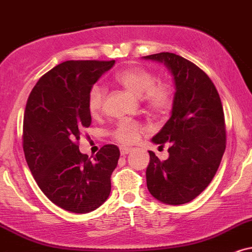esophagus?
Returning <instances> with one entry per match:
<instances>
[{
  "label": "esophagus",
  "instance_id": "1",
  "mask_svg": "<svg viewBox=\"0 0 252 252\" xmlns=\"http://www.w3.org/2000/svg\"><path fill=\"white\" fill-rule=\"evenodd\" d=\"M120 151H121V156H126V155H128L130 151H131V149H130V148H126V147H121Z\"/></svg>",
  "mask_w": 252,
  "mask_h": 252
}]
</instances>
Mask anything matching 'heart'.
Instances as JSON below:
<instances>
[{
	"label": "heart",
	"instance_id": "1",
	"mask_svg": "<svg viewBox=\"0 0 252 252\" xmlns=\"http://www.w3.org/2000/svg\"><path fill=\"white\" fill-rule=\"evenodd\" d=\"M117 83L134 95L141 97L148 109L155 113H164L170 108L174 90L169 82H156L155 75L139 65H131L122 69L115 75ZM105 99V89L102 86H94L88 96V108L90 114L96 116L102 111ZM142 128L132 121H121L113 135L120 143L129 145L138 141Z\"/></svg>",
	"mask_w": 252,
	"mask_h": 252
}]
</instances>
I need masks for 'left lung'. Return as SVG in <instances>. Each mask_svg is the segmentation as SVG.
Segmentation results:
<instances>
[{
    "mask_svg": "<svg viewBox=\"0 0 252 252\" xmlns=\"http://www.w3.org/2000/svg\"><path fill=\"white\" fill-rule=\"evenodd\" d=\"M163 63L175 86L171 116L151 142L171 143L159 160L149 151L147 187L157 201L180 205L192 201L209 186L225 150L222 102L214 83L192 62L172 53L144 56Z\"/></svg>",
    "mask_w": 252,
    "mask_h": 252,
    "instance_id": "8db88e82",
    "label": "left lung"
}]
</instances>
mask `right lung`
Segmentation results:
<instances>
[{"label":"right lung","mask_w":252,"mask_h":252,"mask_svg":"<svg viewBox=\"0 0 252 252\" xmlns=\"http://www.w3.org/2000/svg\"><path fill=\"white\" fill-rule=\"evenodd\" d=\"M115 61H65L32 88L23 120V151L39 189L54 204L75 214L96 210L108 199L120 149L107 144L94 158L78 149L92 123L88 96Z\"/></svg>","instance_id":"1"}]
</instances>
